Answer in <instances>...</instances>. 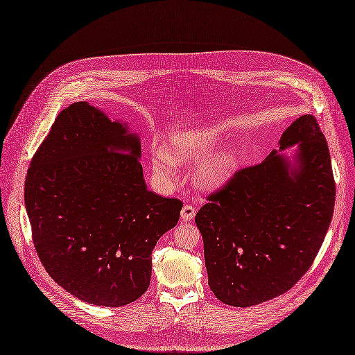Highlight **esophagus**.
Instances as JSON below:
<instances>
[{"label":"esophagus","instance_id":"1","mask_svg":"<svg viewBox=\"0 0 355 355\" xmlns=\"http://www.w3.org/2000/svg\"><path fill=\"white\" fill-rule=\"evenodd\" d=\"M196 216V207L194 206H191V205H186L182 207V210H181V219L184 220V222H189V220H191L193 218Z\"/></svg>","mask_w":355,"mask_h":355}]
</instances>
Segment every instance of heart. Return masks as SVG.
Here are the masks:
<instances>
[{
    "instance_id": "1",
    "label": "heart",
    "mask_w": 355,
    "mask_h": 355,
    "mask_svg": "<svg viewBox=\"0 0 355 355\" xmlns=\"http://www.w3.org/2000/svg\"><path fill=\"white\" fill-rule=\"evenodd\" d=\"M219 144V135L214 130L182 132L169 141L165 150L158 149L152 155V169L161 180H173L177 173L175 162L205 159ZM236 165L234 152H223L200 164L196 169V181L203 189H216L232 174Z\"/></svg>"
}]
</instances>
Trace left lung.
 I'll return each instance as SVG.
<instances>
[{"instance_id":"8db88e82","label":"left lung","mask_w":355,"mask_h":355,"mask_svg":"<svg viewBox=\"0 0 355 355\" xmlns=\"http://www.w3.org/2000/svg\"><path fill=\"white\" fill-rule=\"evenodd\" d=\"M299 144L288 174L272 150L236 169L196 214L209 286L229 306L246 307L288 291L313 264L335 205L329 149L318 120L304 114L286 129L280 149Z\"/></svg>"}]
</instances>
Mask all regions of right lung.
I'll list each match as a JSON object with an SVG mask.
<instances>
[{
    "instance_id": "add662e5",
    "label": "right lung",
    "mask_w": 355,
    "mask_h": 355,
    "mask_svg": "<svg viewBox=\"0 0 355 355\" xmlns=\"http://www.w3.org/2000/svg\"><path fill=\"white\" fill-rule=\"evenodd\" d=\"M141 142L85 101L55 119L30 162L24 205L36 252L75 297L120 307L148 290L152 251L182 202L146 189Z\"/></svg>"
}]
</instances>
